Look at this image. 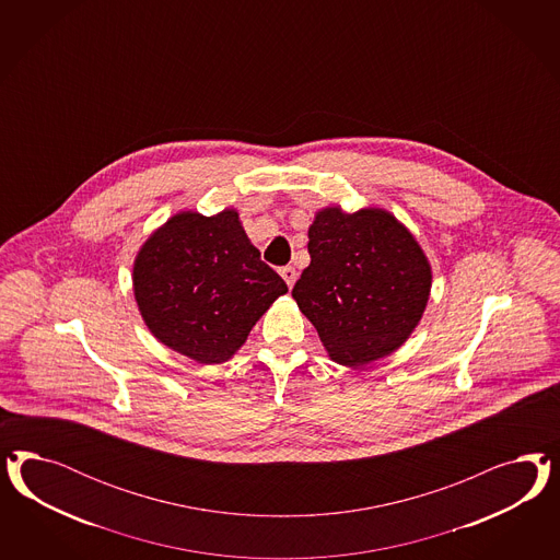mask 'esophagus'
Instances as JSON below:
<instances>
[{
    "label": "esophagus",
    "instance_id": "obj_1",
    "mask_svg": "<svg viewBox=\"0 0 560 560\" xmlns=\"http://www.w3.org/2000/svg\"><path fill=\"white\" fill-rule=\"evenodd\" d=\"M279 272H281V277L285 279V283H288V288H293V283H295V279H298V272H295V269L293 267H281L279 269Z\"/></svg>",
    "mask_w": 560,
    "mask_h": 560
}]
</instances>
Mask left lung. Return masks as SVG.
I'll return each instance as SVG.
<instances>
[{
    "mask_svg": "<svg viewBox=\"0 0 560 560\" xmlns=\"http://www.w3.org/2000/svg\"><path fill=\"white\" fill-rule=\"evenodd\" d=\"M310 265L293 300L340 365L398 349L423 316L431 267L405 225L382 209L328 207L307 232Z\"/></svg>",
    "mask_w": 560,
    "mask_h": 560,
    "instance_id": "1",
    "label": "left lung"
}]
</instances>
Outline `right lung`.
I'll use <instances>...</instances> for the list:
<instances>
[{"label":"right lung","mask_w":560,"mask_h":560,"mask_svg":"<svg viewBox=\"0 0 560 560\" xmlns=\"http://www.w3.org/2000/svg\"><path fill=\"white\" fill-rule=\"evenodd\" d=\"M133 288L153 337L199 363L234 355L256 320L288 291L232 209L166 221L137 255Z\"/></svg>","instance_id":"add662e5"}]
</instances>
